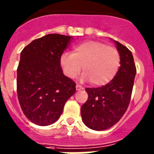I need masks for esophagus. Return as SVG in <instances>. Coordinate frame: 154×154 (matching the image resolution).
<instances>
[{
  "instance_id": "obj_1",
  "label": "esophagus",
  "mask_w": 154,
  "mask_h": 154,
  "mask_svg": "<svg viewBox=\"0 0 154 154\" xmlns=\"http://www.w3.org/2000/svg\"><path fill=\"white\" fill-rule=\"evenodd\" d=\"M76 90L77 91H80V90H83V89H84V88H83V87H82V86L81 85H79V84H77V85H76Z\"/></svg>"
}]
</instances>
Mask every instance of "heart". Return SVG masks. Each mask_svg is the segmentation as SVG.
<instances>
[{"mask_svg": "<svg viewBox=\"0 0 154 154\" xmlns=\"http://www.w3.org/2000/svg\"><path fill=\"white\" fill-rule=\"evenodd\" d=\"M120 56L117 49L97 41H87L73 48L72 54L63 53L60 64L68 78L75 79L83 66L82 79L94 86L109 83L116 75Z\"/></svg>", "mask_w": 154, "mask_h": 154, "instance_id": "1", "label": "heart"}]
</instances>
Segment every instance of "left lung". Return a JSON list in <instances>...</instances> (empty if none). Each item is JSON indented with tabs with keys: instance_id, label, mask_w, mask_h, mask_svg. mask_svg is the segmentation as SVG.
Instances as JSON below:
<instances>
[{
	"instance_id": "8db88e82",
	"label": "left lung",
	"mask_w": 154,
	"mask_h": 154,
	"mask_svg": "<svg viewBox=\"0 0 154 154\" xmlns=\"http://www.w3.org/2000/svg\"><path fill=\"white\" fill-rule=\"evenodd\" d=\"M120 56V66L115 77L105 86L86 88L88 100L81 107L82 120L93 130L110 128L121 119L128 107L133 91L136 69L129 50L115 41Z\"/></svg>"
}]
</instances>
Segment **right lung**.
Returning <instances> with one entry per match:
<instances>
[{
    "mask_svg": "<svg viewBox=\"0 0 154 154\" xmlns=\"http://www.w3.org/2000/svg\"><path fill=\"white\" fill-rule=\"evenodd\" d=\"M71 37L47 34L21 52L17 70V91L26 117L40 126L58 120L64 105L75 92V83L63 73L60 57Z\"/></svg>",
    "mask_w": 154,
    "mask_h": 154,
    "instance_id": "add662e5",
    "label": "right lung"
}]
</instances>
